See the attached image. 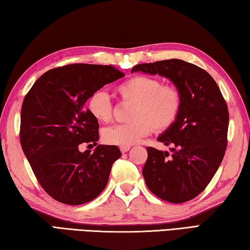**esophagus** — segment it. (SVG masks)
<instances>
[{"label":"esophagus","mask_w":250,"mask_h":250,"mask_svg":"<svg viewBox=\"0 0 250 250\" xmlns=\"http://www.w3.org/2000/svg\"><path fill=\"white\" fill-rule=\"evenodd\" d=\"M130 146H120V151L122 153H125V152H128L130 150Z\"/></svg>","instance_id":"obj_1"}]
</instances>
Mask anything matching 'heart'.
<instances>
[{
    "instance_id": "1",
    "label": "heart",
    "mask_w": 250,
    "mask_h": 250,
    "mask_svg": "<svg viewBox=\"0 0 250 250\" xmlns=\"http://www.w3.org/2000/svg\"><path fill=\"white\" fill-rule=\"evenodd\" d=\"M116 91L122 104H132L128 113L130 122L110 126L103 132V140L110 146H126L138 143L152 129L164 131L179 117L183 97L174 84H162L158 78L134 76L118 84ZM90 115L101 124L113 118V104L105 92L98 90L87 100Z\"/></svg>"
}]
</instances>
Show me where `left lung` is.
I'll return each instance as SVG.
<instances>
[{
	"instance_id": "8db88e82",
	"label": "left lung",
	"mask_w": 250,
	"mask_h": 250,
	"mask_svg": "<svg viewBox=\"0 0 250 250\" xmlns=\"http://www.w3.org/2000/svg\"><path fill=\"white\" fill-rule=\"evenodd\" d=\"M141 71L168 78L179 88L183 104L174 125L158 141L172 146V153L149 146L142 174L150 191L170 203L193 200L213 179L227 146L228 108L213 77L181 59L139 64Z\"/></svg>"
}]
</instances>
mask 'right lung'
<instances>
[{
  "label": "right lung",
  "mask_w": 250,
  "mask_h": 250,
  "mask_svg": "<svg viewBox=\"0 0 250 250\" xmlns=\"http://www.w3.org/2000/svg\"><path fill=\"white\" fill-rule=\"evenodd\" d=\"M124 76L112 66L71 64L46 71L25 96L21 146L39 183L54 200L84 204L107 185L121 152L103 145L94 153L79 151L83 143L97 146L99 140V124L84 104L95 91Z\"/></svg>",
  "instance_id": "add662e5"
}]
</instances>
